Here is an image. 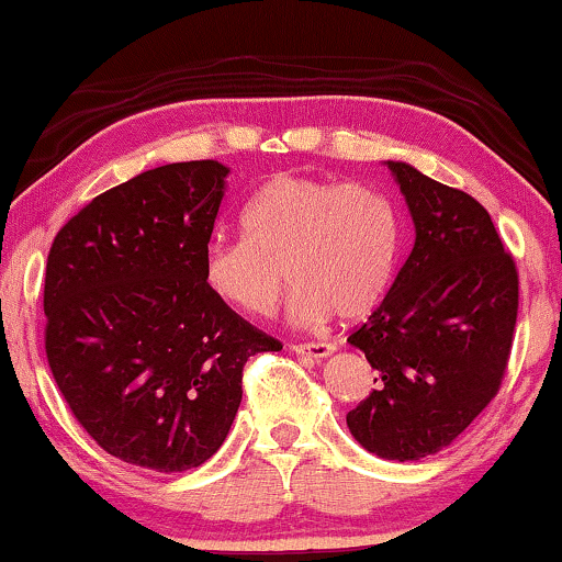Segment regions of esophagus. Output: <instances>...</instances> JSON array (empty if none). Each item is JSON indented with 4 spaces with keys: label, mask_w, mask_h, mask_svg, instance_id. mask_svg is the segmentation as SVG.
Wrapping results in <instances>:
<instances>
[{
    "label": "esophagus",
    "mask_w": 562,
    "mask_h": 562,
    "mask_svg": "<svg viewBox=\"0 0 562 562\" xmlns=\"http://www.w3.org/2000/svg\"><path fill=\"white\" fill-rule=\"evenodd\" d=\"M293 350L299 356H306V358H314V361H322V358H327V356L335 353V346H333V342H303V346H293Z\"/></svg>",
    "instance_id": "34e87169"
}]
</instances>
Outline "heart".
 Masks as SVG:
<instances>
[{"label": "heart", "mask_w": 562, "mask_h": 562, "mask_svg": "<svg viewBox=\"0 0 562 562\" xmlns=\"http://www.w3.org/2000/svg\"><path fill=\"white\" fill-rule=\"evenodd\" d=\"M243 238H214L204 285L246 316H269L290 280V316L356 319L382 299L397 254L395 204L363 182L277 175L243 209ZM289 272L285 273L284 269Z\"/></svg>", "instance_id": "obj_1"}]
</instances>
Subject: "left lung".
<instances>
[{
	"mask_svg": "<svg viewBox=\"0 0 562 562\" xmlns=\"http://www.w3.org/2000/svg\"><path fill=\"white\" fill-rule=\"evenodd\" d=\"M414 220V246L380 306L348 342L376 390L348 414L361 448L422 461L497 395L518 316V272L492 216L469 193L384 161Z\"/></svg>",
	"mask_w": 562,
	"mask_h": 562,
	"instance_id": "obj_1",
	"label": "left lung"
}]
</instances>
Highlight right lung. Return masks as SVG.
<instances>
[{
  "label": "right lung",
  "instance_id": "add662e5",
  "mask_svg": "<svg viewBox=\"0 0 562 562\" xmlns=\"http://www.w3.org/2000/svg\"><path fill=\"white\" fill-rule=\"evenodd\" d=\"M229 170L175 161L97 195L46 261V358L80 427L110 456L175 474L225 442L243 367L282 350L204 285Z\"/></svg>",
  "mask_w": 562,
  "mask_h": 562
}]
</instances>
